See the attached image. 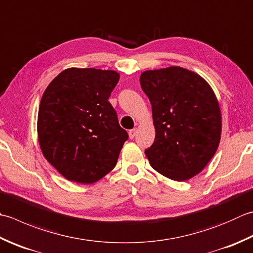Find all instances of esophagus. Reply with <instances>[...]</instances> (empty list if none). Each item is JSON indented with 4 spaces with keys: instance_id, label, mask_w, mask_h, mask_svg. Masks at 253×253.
Here are the masks:
<instances>
[{
    "instance_id": "obj_1",
    "label": "esophagus",
    "mask_w": 253,
    "mask_h": 253,
    "mask_svg": "<svg viewBox=\"0 0 253 253\" xmlns=\"http://www.w3.org/2000/svg\"><path fill=\"white\" fill-rule=\"evenodd\" d=\"M128 133H129V138H130V139H132V138L136 136L137 129H136V128H133V129H130V130H129V132H128Z\"/></svg>"
}]
</instances>
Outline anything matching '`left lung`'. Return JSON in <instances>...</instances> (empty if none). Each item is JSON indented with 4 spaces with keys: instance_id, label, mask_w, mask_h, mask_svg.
Returning <instances> with one entry per match:
<instances>
[{
    "instance_id": "obj_1",
    "label": "left lung",
    "mask_w": 253,
    "mask_h": 253,
    "mask_svg": "<svg viewBox=\"0 0 253 253\" xmlns=\"http://www.w3.org/2000/svg\"><path fill=\"white\" fill-rule=\"evenodd\" d=\"M140 85L156 128L155 141L145 151L151 167L174 181L199 174L220 140L221 114L211 87L180 67L145 71Z\"/></svg>"
}]
</instances>
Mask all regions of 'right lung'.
<instances>
[{"mask_svg": "<svg viewBox=\"0 0 253 253\" xmlns=\"http://www.w3.org/2000/svg\"><path fill=\"white\" fill-rule=\"evenodd\" d=\"M120 80L112 70L70 68L47 86L38 112L43 156L69 181L90 184L114 169L128 133L108 97Z\"/></svg>", "mask_w": 253, "mask_h": 253, "instance_id": "add662e5", "label": "right lung"}]
</instances>
